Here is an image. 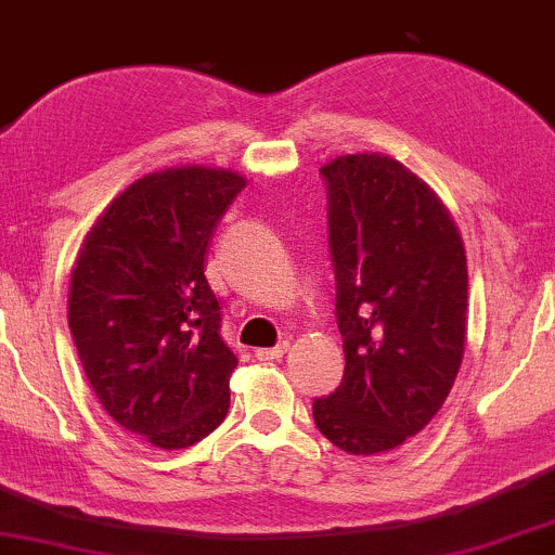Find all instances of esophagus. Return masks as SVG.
<instances>
[{
  "label": "esophagus",
  "instance_id": "1",
  "mask_svg": "<svg viewBox=\"0 0 555 555\" xmlns=\"http://www.w3.org/2000/svg\"><path fill=\"white\" fill-rule=\"evenodd\" d=\"M286 349H289V344H276V346H269V349H258L256 357L260 359V362H273V359H282Z\"/></svg>",
  "mask_w": 555,
  "mask_h": 555
}]
</instances>
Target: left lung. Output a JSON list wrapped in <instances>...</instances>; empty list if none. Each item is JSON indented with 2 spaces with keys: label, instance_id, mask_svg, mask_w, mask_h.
<instances>
[{
  "label": "left lung",
  "instance_id": "8db88e82",
  "mask_svg": "<svg viewBox=\"0 0 555 555\" xmlns=\"http://www.w3.org/2000/svg\"><path fill=\"white\" fill-rule=\"evenodd\" d=\"M344 379L312 400L323 437L351 455L396 450L431 422L465 351L468 260L450 211L383 155L320 168Z\"/></svg>",
  "mask_w": 555,
  "mask_h": 555
}]
</instances>
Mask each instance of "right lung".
<instances>
[{
	"instance_id": "right-lung-1",
	"label": "right lung",
	"mask_w": 555,
	"mask_h": 555,
	"mask_svg": "<svg viewBox=\"0 0 555 555\" xmlns=\"http://www.w3.org/2000/svg\"><path fill=\"white\" fill-rule=\"evenodd\" d=\"M245 189L227 170L144 176L87 232L69 289V331L90 387L126 431L163 450L224 422L237 357L222 338L204 260Z\"/></svg>"
}]
</instances>
